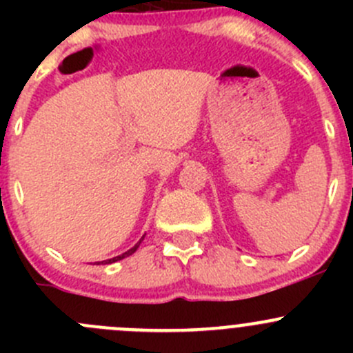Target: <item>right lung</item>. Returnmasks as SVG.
Wrapping results in <instances>:
<instances>
[{
  "instance_id": "right-lung-1",
  "label": "right lung",
  "mask_w": 353,
  "mask_h": 353,
  "mask_svg": "<svg viewBox=\"0 0 353 353\" xmlns=\"http://www.w3.org/2000/svg\"><path fill=\"white\" fill-rule=\"evenodd\" d=\"M145 237V236H143ZM143 237H141L140 239V243H137L133 245V248L130 249V251H126V252H123V254H119V256H116V258H110V259H105V261H102V265H109V263H116V261H119V259H124V258H128V256H131L133 254L134 251H137L138 248H140V244H141V241H143Z\"/></svg>"
}]
</instances>
